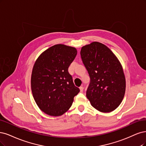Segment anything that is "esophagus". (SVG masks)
<instances>
[{
    "instance_id": "1",
    "label": "esophagus",
    "mask_w": 146,
    "mask_h": 146,
    "mask_svg": "<svg viewBox=\"0 0 146 146\" xmlns=\"http://www.w3.org/2000/svg\"><path fill=\"white\" fill-rule=\"evenodd\" d=\"M79 89H80V91H81V92H83V91H84V87L82 86L80 87Z\"/></svg>"
}]
</instances>
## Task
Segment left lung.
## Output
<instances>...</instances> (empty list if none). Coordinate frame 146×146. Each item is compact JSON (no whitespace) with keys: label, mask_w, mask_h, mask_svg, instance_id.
I'll return each mask as SVG.
<instances>
[{"label":"left lung","mask_w":146,"mask_h":146,"mask_svg":"<svg viewBox=\"0 0 146 146\" xmlns=\"http://www.w3.org/2000/svg\"><path fill=\"white\" fill-rule=\"evenodd\" d=\"M80 53L90 78L86 96L91 105L101 112L113 111L125 92V78L119 60L106 45L98 42L82 46Z\"/></svg>","instance_id":"left-lung-1"}]
</instances>
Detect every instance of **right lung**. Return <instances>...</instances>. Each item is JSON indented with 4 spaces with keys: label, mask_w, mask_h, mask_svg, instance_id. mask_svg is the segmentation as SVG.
<instances>
[{
    "label": "right lung",
    "mask_w": 146,
    "mask_h": 146,
    "mask_svg": "<svg viewBox=\"0 0 146 146\" xmlns=\"http://www.w3.org/2000/svg\"><path fill=\"white\" fill-rule=\"evenodd\" d=\"M76 54L74 47L57 44L44 51L36 60L31 73V91L36 104L46 114L63 115L79 92L68 72Z\"/></svg>",
    "instance_id": "obj_1"
}]
</instances>
